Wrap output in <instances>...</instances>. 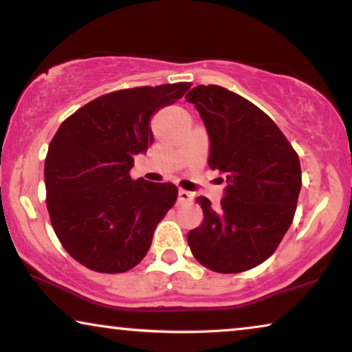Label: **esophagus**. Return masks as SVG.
<instances>
[{
    "instance_id": "34e87169",
    "label": "esophagus",
    "mask_w": 352,
    "mask_h": 352,
    "mask_svg": "<svg viewBox=\"0 0 352 352\" xmlns=\"http://www.w3.org/2000/svg\"><path fill=\"white\" fill-rule=\"evenodd\" d=\"M194 199V194L185 190H178V202L180 204H191Z\"/></svg>"
}]
</instances>
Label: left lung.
Segmentation results:
<instances>
[{
    "instance_id": "left-lung-1",
    "label": "left lung",
    "mask_w": 352,
    "mask_h": 352,
    "mask_svg": "<svg viewBox=\"0 0 352 352\" xmlns=\"http://www.w3.org/2000/svg\"><path fill=\"white\" fill-rule=\"evenodd\" d=\"M185 99L206 124L210 169L228 183L217 210L197 197L204 223L188 232V245L210 270H250L274 254L291 226L302 188L300 161L269 115L237 93L197 85Z\"/></svg>"
}]
</instances>
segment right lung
Instances as JSON below:
<instances>
[{
    "mask_svg": "<svg viewBox=\"0 0 352 352\" xmlns=\"http://www.w3.org/2000/svg\"><path fill=\"white\" fill-rule=\"evenodd\" d=\"M191 83L113 91L65 120L47 151V208L56 237L77 262L101 274L128 272L145 258L177 199L172 183L133 180L134 156L153 144L150 120Z\"/></svg>",
    "mask_w": 352,
    "mask_h": 352,
    "instance_id": "add662e5",
    "label": "right lung"
}]
</instances>
